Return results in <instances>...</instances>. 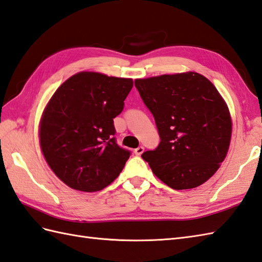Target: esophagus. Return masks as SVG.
<instances>
[{
    "mask_svg": "<svg viewBox=\"0 0 262 262\" xmlns=\"http://www.w3.org/2000/svg\"><path fill=\"white\" fill-rule=\"evenodd\" d=\"M143 151H144L143 147H138L137 149L133 150V152H135V155H137V156H141L143 154Z\"/></svg>",
    "mask_w": 262,
    "mask_h": 262,
    "instance_id": "obj_1",
    "label": "esophagus"
}]
</instances>
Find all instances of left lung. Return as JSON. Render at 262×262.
Instances as JSON below:
<instances>
[{"label":"left lung","instance_id":"obj_1","mask_svg":"<svg viewBox=\"0 0 262 262\" xmlns=\"http://www.w3.org/2000/svg\"><path fill=\"white\" fill-rule=\"evenodd\" d=\"M135 85L161 140L142 158L173 189L204 184L224 161L232 137L228 104L216 87L195 72L137 78Z\"/></svg>","mask_w":262,"mask_h":262}]
</instances>
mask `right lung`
<instances>
[{"label":"right lung","mask_w":262,"mask_h":262,"mask_svg":"<svg viewBox=\"0 0 262 262\" xmlns=\"http://www.w3.org/2000/svg\"><path fill=\"white\" fill-rule=\"evenodd\" d=\"M132 86V78L79 72L50 97L39 123L40 149L68 187L101 190L123 169L130 152L116 144L113 119Z\"/></svg>","instance_id":"right-lung-1"}]
</instances>
